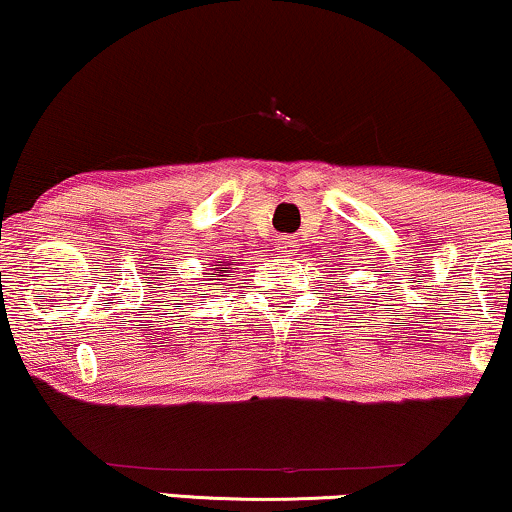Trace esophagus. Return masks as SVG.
Returning <instances> with one entry per match:
<instances>
[{
	"instance_id": "1",
	"label": "esophagus",
	"mask_w": 512,
	"mask_h": 512,
	"mask_svg": "<svg viewBox=\"0 0 512 512\" xmlns=\"http://www.w3.org/2000/svg\"><path fill=\"white\" fill-rule=\"evenodd\" d=\"M280 249L296 251V249H299V239H296V237H282L280 239Z\"/></svg>"
}]
</instances>
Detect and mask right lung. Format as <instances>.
<instances>
[{
	"mask_svg": "<svg viewBox=\"0 0 512 512\" xmlns=\"http://www.w3.org/2000/svg\"><path fill=\"white\" fill-rule=\"evenodd\" d=\"M218 263H220V261H218ZM227 266H230V263H227ZM216 270H218V268H213V270H211V273H206V275H216Z\"/></svg>",
	"mask_w": 512,
	"mask_h": 512,
	"instance_id": "1",
	"label": "right lung"
}]
</instances>
